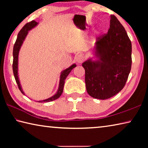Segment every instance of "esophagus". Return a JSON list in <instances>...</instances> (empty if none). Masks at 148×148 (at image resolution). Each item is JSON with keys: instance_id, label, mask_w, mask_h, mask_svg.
<instances>
[{"instance_id": "34e87169", "label": "esophagus", "mask_w": 148, "mask_h": 148, "mask_svg": "<svg viewBox=\"0 0 148 148\" xmlns=\"http://www.w3.org/2000/svg\"><path fill=\"white\" fill-rule=\"evenodd\" d=\"M76 61L77 62V63H78V64L82 63V62H83L84 61V56H82V54L78 55V56H77L76 57Z\"/></svg>"}]
</instances>
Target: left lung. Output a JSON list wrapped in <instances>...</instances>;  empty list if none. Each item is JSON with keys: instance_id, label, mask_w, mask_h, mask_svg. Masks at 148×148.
<instances>
[{"instance_id": "obj_1", "label": "left lung", "mask_w": 148, "mask_h": 148, "mask_svg": "<svg viewBox=\"0 0 148 148\" xmlns=\"http://www.w3.org/2000/svg\"><path fill=\"white\" fill-rule=\"evenodd\" d=\"M110 22L108 33L97 38L94 57L82 63L87 92L101 100L121 91L131 69V42L116 16H110Z\"/></svg>"}]
</instances>
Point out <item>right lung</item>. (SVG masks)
Instances as JSON below:
<instances>
[{
  "label": "right lung",
  "instance_id": "add662e5",
  "mask_svg": "<svg viewBox=\"0 0 148 148\" xmlns=\"http://www.w3.org/2000/svg\"><path fill=\"white\" fill-rule=\"evenodd\" d=\"M38 25V22L35 21H32L30 23H27L25 25L23 28L21 29V31H19L17 35L16 41L15 42V44L14 46V49H13V65H12V67H13V72L14 75L15 77V79H16V83L18 86V87L21 92L25 95V92L22 89V87L21 86V84H20L19 76H18V57H19V53L20 49L22 46V45L23 44V42L25 40L27 34L29 33V31H31L34 27H36ZM76 66V64H72L71 66H69V68L64 69L61 72V75H60V79H59V87L58 89H57V92L56 94H54L53 96L49 97L48 99H46L45 100H42V101H39L38 102H48L55 101L59 98V97L61 96V94L62 93V91H63V87L64 84L65 79H66V77L68 76V75L70 74V72Z\"/></svg>",
  "mask_w": 148,
  "mask_h": 148
}]
</instances>
